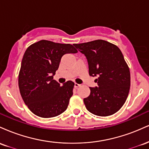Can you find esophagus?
Masks as SVG:
<instances>
[{"mask_svg": "<svg viewBox=\"0 0 149 149\" xmlns=\"http://www.w3.org/2000/svg\"><path fill=\"white\" fill-rule=\"evenodd\" d=\"M80 85L78 84V83H74V88H78V87H80Z\"/></svg>", "mask_w": 149, "mask_h": 149, "instance_id": "1", "label": "esophagus"}]
</instances>
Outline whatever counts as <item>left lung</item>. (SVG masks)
<instances>
[{"mask_svg":"<svg viewBox=\"0 0 149 149\" xmlns=\"http://www.w3.org/2000/svg\"><path fill=\"white\" fill-rule=\"evenodd\" d=\"M73 45L86 57L90 76L98 77L97 87L90 88V95L83 100L86 109L99 116L118 111L130 88V72L120 49L104 40Z\"/></svg>","mask_w":149,"mask_h":149,"instance_id":"1","label":"left lung"}]
</instances>
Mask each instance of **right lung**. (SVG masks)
Here are the masks:
<instances>
[{"label":"right lung","mask_w":149,"mask_h":149,"mask_svg":"<svg viewBox=\"0 0 149 149\" xmlns=\"http://www.w3.org/2000/svg\"><path fill=\"white\" fill-rule=\"evenodd\" d=\"M78 52L71 44L42 40L31 45L24 54L19 73L20 94L33 113L41 118L60 115L67 109L74 83L60 85L53 80L64 54Z\"/></svg>","instance_id":"obj_1"}]
</instances>
